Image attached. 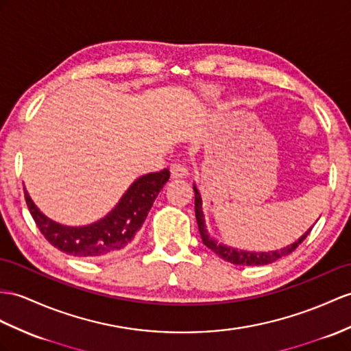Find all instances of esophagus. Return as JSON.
I'll return each instance as SVG.
<instances>
[{"instance_id":"esophagus-1","label":"esophagus","mask_w":351,"mask_h":351,"mask_svg":"<svg viewBox=\"0 0 351 351\" xmlns=\"http://www.w3.org/2000/svg\"><path fill=\"white\" fill-rule=\"evenodd\" d=\"M169 171H171V177L173 178H184L187 177V174H189V171H187V168L184 167V164H182V162H174V164L171 165Z\"/></svg>"}]
</instances>
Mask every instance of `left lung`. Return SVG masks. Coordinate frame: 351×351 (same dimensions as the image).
Here are the masks:
<instances>
[{
	"instance_id": "1",
	"label": "left lung",
	"mask_w": 351,
	"mask_h": 351,
	"mask_svg": "<svg viewBox=\"0 0 351 351\" xmlns=\"http://www.w3.org/2000/svg\"><path fill=\"white\" fill-rule=\"evenodd\" d=\"M193 191H195V216H196V221H198V229H199V234L202 238V243L208 247L211 252H215L219 258H221L226 262H230L234 265H247V267H258V265H268L278 261L280 258H285V256L290 254L292 252H295L299 244H301L308 234L311 232L310 230H306V232L299 238L296 243H293L292 245H287L286 249H281V250H276V252H267V253H250V252H241V250H235V249H230V247L226 245H221L217 244L215 240H211L207 229H205V223H204V215H202V199H201V195L198 192V189L193 186Z\"/></svg>"
}]
</instances>
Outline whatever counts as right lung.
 Wrapping results in <instances>:
<instances>
[{
    "instance_id": "add662e5",
    "label": "right lung",
    "mask_w": 351,
    "mask_h": 351,
    "mask_svg": "<svg viewBox=\"0 0 351 351\" xmlns=\"http://www.w3.org/2000/svg\"><path fill=\"white\" fill-rule=\"evenodd\" d=\"M168 178L169 171L167 168L159 173L140 177L131 184L108 216L97 223L82 228L62 226L49 220L34 205L28 192L25 189L23 192L34 221L50 244L77 258H95L121 252L131 244Z\"/></svg>"
}]
</instances>
